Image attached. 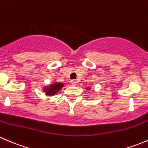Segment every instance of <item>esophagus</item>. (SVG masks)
Segmentation results:
<instances>
[{"mask_svg":"<svg viewBox=\"0 0 148 148\" xmlns=\"http://www.w3.org/2000/svg\"><path fill=\"white\" fill-rule=\"evenodd\" d=\"M77 82L75 81V80H71V84L72 86H76V85H77Z\"/></svg>","mask_w":148,"mask_h":148,"instance_id":"obj_1","label":"esophagus"}]
</instances>
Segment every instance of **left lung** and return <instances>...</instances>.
<instances>
[{
	"label": "left lung",
	"instance_id": "8db88e82",
	"mask_svg": "<svg viewBox=\"0 0 148 148\" xmlns=\"http://www.w3.org/2000/svg\"><path fill=\"white\" fill-rule=\"evenodd\" d=\"M86 89H87V90H89V89H91V87H86Z\"/></svg>",
	"mask_w": 148,
	"mask_h": 148
}]
</instances>
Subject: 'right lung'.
<instances>
[{
  "instance_id": "right-lung-1",
  "label": "right lung",
  "mask_w": 148,
  "mask_h": 148,
  "mask_svg": "<svg viewBox=\"0 0 148 148\" xmlns=\"http://www.w3.org/2000/svg\"><path fill=\"white\" fill-rule=\"evenodd\" d=\"M64 87L63 83L54 82L53 84H50V85L45 86L43 87V90L45 92L46 95L48 96H53L56 94H57L59 91Z\"/></svg>"
}]
</instances>
